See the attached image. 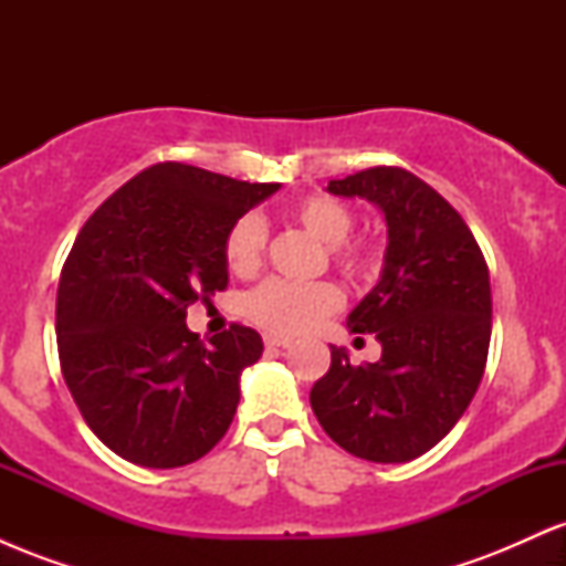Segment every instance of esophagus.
<instances>
[{
	"instance_id": "obj_1",
	"label": "esophagus",
	"mask_w": 566,
	"mask_h": 566,
	"mask_svg": "<svg viewBox=\"0 0 566 566\" xmlns=\"http://www.w3.org/2000/svg\"><path fill=\"white\" fill-rule=\"evenodd\" d=\"M263 340H265V346H269V348H284V346H290L292 337L269 333V335H263Z\"/></svg>"
}]
</instances>
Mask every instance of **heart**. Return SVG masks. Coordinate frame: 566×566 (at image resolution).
Returning <instances> with one entry per match:
<instances>
[{"label":"heart","mask_w":566,"mask_h":566,"mask_svg":"<svg viewBox=\"0 0 566 566\" xmlns=\"http://www.w3.org/2000/svg\"><path fill=\"white\" fill-rule=\"evenodd\" d=\"M290 216L329 244V258L343 274L350 279H369L378 271V247L369 239H350L354 231V210L346 201L314 193L295 201ZM269 229L258 212H244L229 226L223 237L226 265L239 276H252L263 263ZM343 303V292L333 282H290V279H269L244 297V316L258 327L276 335L305 333L335 314Z\"/></svg>","instance_id":"b5f03b06"}]
</instances>
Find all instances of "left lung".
I'll return each mask as SVG.
<instances>
[{
	"label": "left lung",
	"mask_w": 566,
	"mask_h": 566,
	"mask_svg": "<svg viewBox=\"0 0 566 566\" xmlns=\"http://www.w3.org/2000/svg\"><path fill=\"white\" fill-rule=\"evenodd\" d=\"M327 188L375 201L386 216L382 276L348 316L350 333H373L382 356L356 367L333 346L311 407L346 452L407 463L452 431L482 382L492 335L490 271L460 212L418 175L382 165Z\"/></svg>",
	"instance_id": "8db88e82"
}]
</instances>
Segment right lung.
Instances as JSON below:
<instances>
[{"label": "right lung", "instance_id": "1", "mask_svg": "<svg viewBox=\"0 0 566 566\" xmlns=\"http://www.w3.org/2000/svg\"><path fill=\"white\" fill-rule=\"evenodd\" d=\"M274 191L159 161L76 233L57 282V356L84 423L119 458L178 469L229 431L263 340L244 324L199 340L186 308L229 287L226 231Z\"/></svg>", "mask_w": 566, "mask_h": 566}]
</instances>
